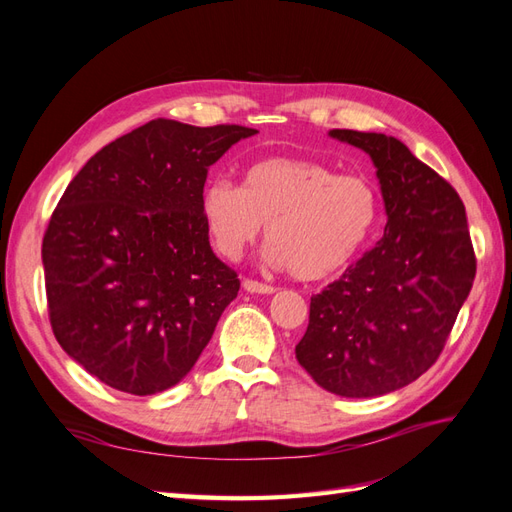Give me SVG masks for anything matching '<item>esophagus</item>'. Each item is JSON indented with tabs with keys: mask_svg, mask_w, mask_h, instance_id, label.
I'll return each instance as SVG.
<instances>
[{
	"mask_svg": "<svg viewBox=\"0 0 512 512\" xmlns=\"http://www.w3.org/2000/svg\"><path fill=\"white\" fill-rule=\"evenodd\" d=\"M243 288L252 294H273L275 288L269 284H262L258 280H243Z\"/></svg>",
	"mask_w": 512,
	"mask_h": 512,
	"instance_id": "34e87169",
	"label": "esophagus"
}]
</instances>
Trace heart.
I'll return each mask as SVG.
<instances>
[{
  "label": "heart",
  "mask_w": 512,
  "mask_h": 512,
  "mask_svg": "<svg viewBox=\"0 0 512 512\" xmlns=\"http://www.w3.org/2000/svg\"><path fill=\"white\" fill-rule=\"evenodd\" d=\"M200 215L228 260H239L267 224L265 258L301 282H316L363 250L380 218V192L369 177L337 175L318 160L267 158L245 170L241 188L211 181Z\"/></svg>",
  "instance_id": "heart-1"
}]
</instances>
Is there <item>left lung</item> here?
Instances as JSON below:
<instances>
[{"label": "left lung", "instance_id": "1", "mask_svg": "<svg viewBox=\"0 0 512 512\" xmlns=\"http://www.w3.org/2000/svg\"><path fill=\"white\" fill-rule=\"evenodd\" d=\"M329 134L369 153L386 226L374 250L314 294L294 352L324 391L378 397L438 361L470 294L476 256L459 194L404 143L376 132Z\"/></svg>", "mask_w": 512, "mask_h": 512}]
</instances>
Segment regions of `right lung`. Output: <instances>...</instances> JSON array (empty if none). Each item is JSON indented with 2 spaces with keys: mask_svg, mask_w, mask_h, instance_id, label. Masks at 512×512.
<instances>
[{
  "mask_svg": "<svg viewBox=\"0 0 512 512\" xmlns=\"http://www.w3.org/2000/svg\"><path fill=\"white\" fill-rule=\"evenodd\" d=\"M243 126L153 119L102 147L66 188L42 239L51 327L91 376L153 395L188 376L239 277L200 215L209 166Z\"/></svg>",
  "mask_w": 512,
  "mask_h": 512,
  "instance_id": "obj_1",
  "label": "right lung"
}]
</instances>
